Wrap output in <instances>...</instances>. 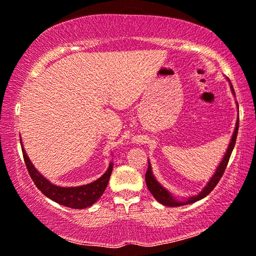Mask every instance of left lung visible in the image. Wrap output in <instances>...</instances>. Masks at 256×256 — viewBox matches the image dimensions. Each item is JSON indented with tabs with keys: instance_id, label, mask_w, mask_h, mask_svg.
Wrapping results in <instances>:
<instances>
[{
	"instance_id": "left-lung-1",
	"label": "left lung",
	"mask_w": 256,
	"mask_h": 256,
	"mask_svg": "<svg viewBox=\"0 0 256 256\" xmlns=\"http://www.w3.org/2000/svg\"><path fill=\"white\" fill-rule=\"evenodd\" d=\"M226 79L228 80L230 90H232L233 96H236V93H234V88H233L232 84H230V80L228 78H226ZM236 104L238 112H239V104H238L236 101ZM238 128H239V116H238V120H236V128H234L232 138H230V142L228 146H227V150H226L225 155H224V157H222V162H220L219 166H216V172L213 174V176L211 178H210V180L208 182V184H206V186L202 188V190L199 192L198 194H196V196H191V197H188V198H177L176 196H174L169 190H166V188H164L163 185L156 180V177L154 176V174H152V164H150V162L148 160V170H146V188H149V191L152 192L154 198H155L158 202H160L162 205L170 206V208H176V206H183V205L192 204V202H196L200 200V199H202V198H205L206 196H208L210 192H211L213 188H214L216 185L218 184L220 178L222 177L224 171H225L226 166H227V163H228V160H230V154H232L234 146H236Z\"/></svg>"
}]
</instances>
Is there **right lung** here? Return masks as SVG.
<instances>
[{"label":"right lung","instance_id":"1","mask_svg":"<svg viewBox=\"0 0 256 256\" xmlns=\"http://www.w3.org/2000/svg\"><path fill=\"white\" fill-rule=\"evenodd\" d=\"M20 140V146H22V152L24 162H26V169L29 171L30 177L32 178L34 183L36 186L43 192V194L50 198L58 204L66 208H86L92 206L94 202H96L102 194L106 190L108 182H110V177L112 174V170H113L114 163L110 162L108 166V169L106 170L102 176L98 178L96 180L92 182V183L86 185H80V186H58V185L52 184L50 180H46L36 168L31 163L29 156L26 155V152L23 148L22 138Z\"/></svg>","mask_w":256,"mask_h":256}]
</instances>
